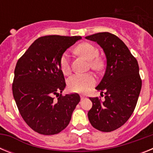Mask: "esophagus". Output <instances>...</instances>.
Returning a JSON list of instances; mask_svg holds the SVG:
<instances>
[{
    "label": "esophagus",
    "mask_w": 153,
    "mask_h": 153,
    "mask_svg": "<svg viewBox=\"0 0 153 153\" xmlns=\"http://www.w3.org/2000/svg\"><path fill=\"white\" fill-rule=\"evenodd\" d=\"M86 96H84V95H81L80 96V98H81V100H83V99H85L86 98Z\"/></svg>",
    "instance_id": "obj_1"
}]
</instances>
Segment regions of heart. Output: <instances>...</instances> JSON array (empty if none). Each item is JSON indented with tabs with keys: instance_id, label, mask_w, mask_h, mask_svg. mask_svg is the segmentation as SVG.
Here are the masks:
<instances>
[{
	"instance_id": "1",
	"label": "heart",
	"mask_w": 153,
	"mask_h": 153,
	"mask_svg": "<svg viewBox=\"0 0 153 153\" xmlns=\"http://www.w3.org/2000/svg\"><path fill=\"white\" fill-rule=\"evenodd\" d=\"M76 52L89 60L90 67L93 70H100L103 67V61L99 57V50L90 43H82L76 47ZM60 67L65 75L71 71L70 58L67 53L62 55L60 60ZM95 77L91 73L76 74L70 76L67 82L68 87L73 92H86L95 83Z\"/></svg>"
}]
</instances>
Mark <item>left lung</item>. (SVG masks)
<instances>
[{"label": "left lung", "instance_id": "left-lung-1", "mask_svg": "<svg viewBox=\"0 0 153 153\" xmlns=\"http://www.w3.org/2000/svg\"><path fill=\"white\" fill-rule=\"evenodd\" d=\"M86 38L97 42L107 60L104 76L96 87L106 95L105 101L90 97L93 106L88 118L95 129L111 132L124 125L136 108L142 88L139 64L123 40L113 33H97Z\"/></svg>", "mask_w": 153, "mask_h": 153}]
</instances>
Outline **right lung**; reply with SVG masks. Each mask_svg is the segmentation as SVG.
I'll return each mask as SVG.
<instances>
[{"mask_svg":"<svg viewBox=\"0 0 153 153\" xmlns=\"http://www.w3.org/2000/svg\"><path fill=\"white\" fill-rule=\"evenodd\" d=\"M80 39L79 36H40L17 60L13 98L23 120L40 134L49 136L63 130L80 100L76 93L62 95L66 82L60 67L63 53Z\"/></svg>","mask_w":153,"mask_h":153,"instance_id":"add662e5","label":"right lung"}]
</instances>
